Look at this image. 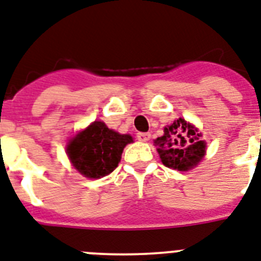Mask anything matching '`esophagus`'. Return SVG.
<instances>
[{
  "instance_id": "esophagus-1",
  "label": "esophagus",
  "mask_w": 261,
  "mask_h": 261,
  "mask_svg": "<svg viewBox=\"0 0 261 261\" xmlns=\"http://www.w3.org/2000/svg\"><path fill=\"white\" fill-rule=\"evenodd\" d=\"M150 133H138L137 134V138L141 142H147L148 139H150Z\"/></svg>"
}]
</instances>
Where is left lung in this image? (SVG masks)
<instances>
[{
	"label": "left lung",
	"instance_id": "left-lung-1",
	"mask_svg": "<svg viewBox=\"0 0 261 261\" xmlns=\"http://www.w3.org/2000/svg\"><path fill=\"white\" fill-rule=\"evenodd\" d=\"M198 130L179 118L164 127L163 137L155 139V146L166 167L187 171L194 168L204 156L205 143L199 139Z\"/></svg>",
	"mask_w": 261,
	"mask_h": 261
}]
</instances>
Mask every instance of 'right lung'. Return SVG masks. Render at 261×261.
<instances>
[{"mask_svg":"<svg viewBox=\"0 0 261 261\" xmlns=\"http://www.w3.org/2000/svg\"><path fill=\"white\" fill-rule=\"evenodd\" d=\"M131 142L130 135H120L103 122H94L70 142L67 155L86 178H102L117 168L123 148Z\"/></svg>","mask_w":261,"mask_h":261,"instance_id":"obj_1","label":"right lung"}]
</instances>
